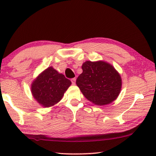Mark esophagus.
<instances>
[{
    "mask_svg": "<svg viewBox=\"0 0 156 156\" xmlns=\"http://www.w3.org/2000/svg\"><path fill=\"white\" fill-rule=\"evenodd\" d=\"M72 84H76V78H72Z\"/></svg>",
    "mask_w": 156,
    "mask_h": 156,
    "instance_id": "34e87169",
    "label": "esophagus"
}]
</instances>
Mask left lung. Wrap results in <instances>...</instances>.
<instances>
[{"mask_svg":"<svg viewBox=\"0 0 156 156\" xmlns=\"http://www.w3.org/2000/svg\"><path fill=\"white\" fill-rule=\"evenodd\" d=\"M76 84L87 99L94 104L105 105L115 100L122 87V79L115 68L104 61H86Z\"/></svg>","mask_w":156,"mask_h":156,"instance_id":"1","label":"left lung"}]
</instances>
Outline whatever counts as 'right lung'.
<instances>
[{"label":"right lung","instance_id":"obj_1","mask_svg":"<svg viewBox=\"0 0 156 156\" xmlns=\"http://www.w3.org/2000/svg\"><path fill=\"white\" fill-rule=\"evenodd\" d=\"M71 84L72 82L64 75L49 67L33 81L31 91L39 104L44 107H49L62 99Z\"/></svg>","mask_w":156,"mask_h":156}]
</instances>
